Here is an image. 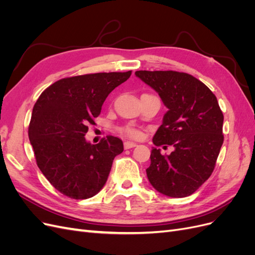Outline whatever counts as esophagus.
Masks as SVG:
<instances>
[{
	"mask_svg": "<svg viewBox=\"0 0 255 255\" xmlns=\"http://www.w3.org/2000/svg\"><path fill=\"white\" fill-rule=\"evenodd\" d=\"M137 144L135 142H132V141H126L125 142V149L128 150V149H132L134 148V146H136Z\"/></svg>",
	"mask_w": 255,
	"mask_h": 255,
	"instance_id": "1",
	"label": "esophagus"
}]
</instances>
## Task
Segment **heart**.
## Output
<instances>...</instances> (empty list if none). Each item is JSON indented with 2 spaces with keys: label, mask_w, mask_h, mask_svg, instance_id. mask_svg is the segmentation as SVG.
I'll list each match as a JSON object with an SVG mask.
<instances>
[{
  "label": "heart",
  "mask_w": 255,
  "mask_h": 255,
  "mask_svg": "<svg viewBox=\"0 0 255 255\" xmlns=\"http://www.w3.org/2000/svg\"><path fill=\"white\" fill-rule=\"evenodd\" d=\"M121 130L126 135H128V137H132V138H139L141 133L139 129H137L135 127L133 126H126L121 128Z\"/></svg>",
  "instance_id": "heart-1"
}]
</instances>
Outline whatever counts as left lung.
<instances>
[{
    "label": "left lung",
    "mask_w": 255,
    "mask_h": 255,
    "mask_svg": "<svg viewBox=\"0 0 255 255\" xmlns=\"http://www.w3.org/2000/svg\"><path fill=\"white\" fill-rule=\"evenodd\" d=\"M135 74L157 92L168 109L153 143L174 146L170 155L152 149L148 179L165 196H190L213 173L223 143V114L217 98L188 73L140 70Z\"/></svg>",
    "instance_id": "1"
}]
</instances>
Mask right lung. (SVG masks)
Listing matches in <instances>:
<instances>
[{
	"instance_id": "right-lung-1",
	"label": "right lung",
	"mask_w": 255,
	"mask_h": 255,
	"mask_svg": "<svg viewBox=\"0 0 255 255\" xmlns=\"http://www.w3.org/2000/svg\"><path fill=\"white\" fill-rule=\"evenodd\" d=\"M132 74L91 73L61 79L36 101L28 127L37 166L61 194L88 199L103 188L122 140L106 136L97 144L85 139L88 125L101 113L111 92Z\"/></svg>"
}]
</instances>
